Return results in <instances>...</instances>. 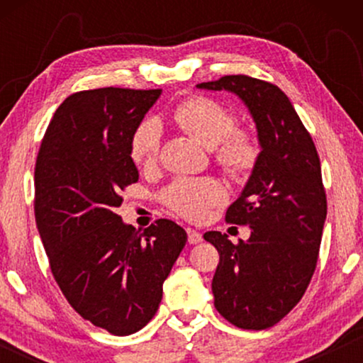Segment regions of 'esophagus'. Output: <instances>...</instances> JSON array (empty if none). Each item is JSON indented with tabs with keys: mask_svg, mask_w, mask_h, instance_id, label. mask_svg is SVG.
<instances>
[{
	"mask_svg": "<svg viewBox=\"0 0 363 363\" xmlns=\"http://www.w3.org/2000/svg\"><path fill=\"white\" fill-rule=\"evenodd\" d=\"M186 233H188V242H190V245H198V242L203 241V236H201L200 231L188 228Z\"/></svg>",
	"mask_w": 363,
	"mask_h": 363,
	"instance_id": "1",
	"label": "esophagus"
}]
</instances>
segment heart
Segmentation results:
<instances>
[{
	"instance_id": "1",
	"label": "heart",
	"mask_w": 363,
	"mask_h": 363,
	"mask_svg": "<svg viewBox=\"0 0 363 363\" xmlns=\"http://www.w3.org/2000/svg\"><path fill=\"white\" fill-rule=\"evenodd\" d=\"M175 122L206 148H215L216 162L233 177L252 170L257 160L255 138L236 128L230 108L208 97H191L177 107ZM162 127L155 118L143 121L133 132L130 157L140 167H152L160 152ZM165 205L191 221L205 220L213 206L225 201L226 193L213 178H178L162 193Z\"/></svg>"
}]
</instances>
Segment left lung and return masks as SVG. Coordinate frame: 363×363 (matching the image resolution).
Here are the masks:
<instances>
[{"mask_svg": "<svg viewBox=\"0 0 363 363\" xmlns=\"http://www.w3.org/2000/svg\"><path fill=\"white\" fill-rule=\"evenodd\" d=\"M240 99L256 125L259 155L226 221L247 225L238 245L220 231L203 238L220 252L215 307L241 329L262 330L289 314L309 286L327 215L320 160L296 108L277 86L247 76L198 84Z\"/></svg>", "mask_w": 363, "mask_h": 363, "instance_id": "1", "label": "left lung"}]
</instances>
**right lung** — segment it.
I'll use <instances>...</instances> for the list:
<instances>
[{"label":"right lung","mask_w":363,"mask_h":363,"mask_svg":"<svg viewBox=\"0 0 363 363\" xmlns=\"http://www.w3.org/2000/svg\"><path fill=\"white\" fill-rule=\"evenodd\" d=\"M162 96L104 87L69 96L54 113L34 172V215L49 264L76 312L113 335L145 327L186 231L158 220L137 231L116 213L138 180L130 140Z\"/></svg>","instance_id":"1"}]
</instances>
